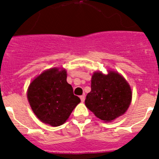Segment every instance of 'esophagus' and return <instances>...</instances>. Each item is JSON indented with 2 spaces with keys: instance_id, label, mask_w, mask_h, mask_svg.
<instances>
[{
  "instance_id": "34e87169",
  "label": "esophagus",
  "mask_w": 159,
  "mask_h": 159,
  "mask_svg": "<svg viewBox=\"0 0 159 159\" xmlns=\"http://www.w3.org/2000/svg\"><path fill=\"white\" fill-rule=\"evenodd\" d=\"M80 98L81 102H84V100H85V96H84V95H80Z\"/></svg>"
}]
</instances>
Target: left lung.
<instances>
[{
  "label": "left lung",
  "mask_w": 159,
  "mask_h": 159,
  "mask_svg": "<svg viewBox=\"0 0 159 159\" xmlns=\"http://www.w3.org/2000/svg\"><path fill=\"white\" fill-rule=\"evenodd\" d=\"M92 91L87 95L85 105L103 121H111L122 116L131 101V90L122 75L116 71L107 75L95 72L92 75Z\"/></svg>",
  "instance_id": "8db88e82"
}]
</instances>
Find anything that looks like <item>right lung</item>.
<instances>
[{"label": "right lung", "mask_w": 159, "mask_h": 159, "mask_svg": "<svg viewBox=\"0 0 159 159\" xmlns=\"http://www.w3.org/2000/svg\"><path fill=\"white\" fill-rule=\"evenodd\" d=\"M28 99L32 111L43 123L58 127L66 122L80 99L73 94L65 70L43 71L29 85Z\"/></svg>", "instance_id": "1"}]
</instances>
